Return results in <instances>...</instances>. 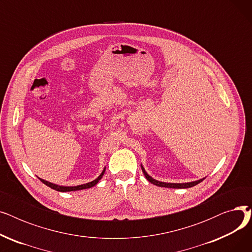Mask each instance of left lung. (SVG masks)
<instances>
[{
	"instance_id": "1",
	"label": "left lung",
	"mask_w": 252,
	"mask_h": 252,
	"mask_svg": "<svg viewBox=\"0 0 252 252\" xmlns=\"http://www.w3.org/2000/svg\"><path fill=\"white\" fill-rule=\"evenodd\" d=\"M104 173H105V168H104V170L102 171V174L96 179V180H94V181H92V182H90V183H87V184H84V185H78V186H74V187H64V186H58V185H55V184H52V183H50V182H47V181H45V180H43V179H39V181H41L42 183H44L45 185H47L48 187H50L51 189H54V190H56V191H59V192H70V191H78V190H83V189H89V188H92V187H94L95 185L102 179V177H103V175H104Z\"/></svg>"
}]
</instances>
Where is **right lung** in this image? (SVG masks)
<instances>
[{
    "mask_svg": "<svg viewBox=\"0 0 252 252\" xmlns=\"http://www.w3.org/2000/svg\"><path fill=\"white\" fill-rule=\"evenodd\" d=\"M141 167H142V170H143V173H144V176L146 177V179H147L151 184L156 185V186H158V187L174 188V189H186V188H191V187H193V186H196L197 184L201 183V182L204 180V178H203V179H200V180L195 181V182L181 183V184H178V183H164V182H159V181H157V180H154L153 178H151V177L146 173V171H145V169H144V167H143L142 165H141Z\"/></svg>",
    "mask_w": 252,
    "mask_h": 252,
    "instance_id": "obj_1",
    "label": "right lung"
}]
</instances>
